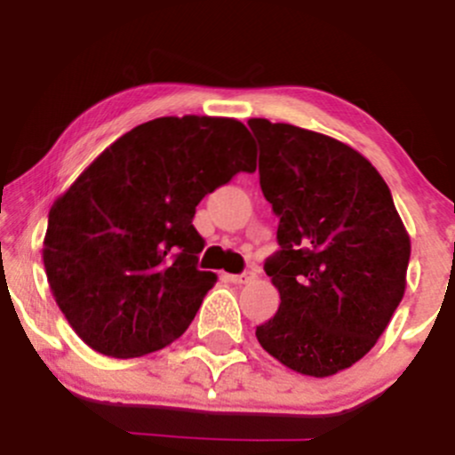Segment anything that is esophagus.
<instances>
[{"instance_id": "1", "label": "esophagus", "mask_w": 455, "mask_h": 455, "mask_svg": "<svg viewBox=\"0 0 455 455\" xmlns=\"http://www.w3.org/2000/svg\"><path fill=\"white\" fill-rule=\"evenodd\" d=\"M254 275L250 274V271H245V274H231V275H227V280L228 282H233V284H248L250 280H252Z\"/></svg>"}]
</instances>
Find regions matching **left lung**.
Instances as JSON below:
<instances>
[{"instance_id": "1", "label": "left lung", "mask_w": 455, "mask_h": 455, "mask_svg": "<svg viewBox=\"0 0 455 455\" xmlns=\"http://www.w3.org/2000/svg\"><path fill=\"white\" fill-rule=\"evenodd\" d=\"M248 126L260 145V190L280 218V250L265 263L280 307L257 338L293 372L331 377L389 325L411 237L385 180L351 145L260 117Z\"/></svg>"}]
</instances>
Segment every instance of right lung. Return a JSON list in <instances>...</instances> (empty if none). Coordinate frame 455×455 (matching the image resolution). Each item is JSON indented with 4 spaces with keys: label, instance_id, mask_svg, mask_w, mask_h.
<instances>
[{
    "label": "right lung",
    "instance_id": "1",
    "mask_svg": "<svg viewBox=\"0 0 455 455\" xmlns=\"http://www.w3.org/2000/svg\"><path fill=\"white\" fill-rule=\"evenodd\" d=\"M254 169L233 117H158L108 145L53 203L44 235L46 280L76 336L117 359L177 340L218 280L196 267V205Z\"/></svg>",
    "mask_w": 455,
    "mask_h": 455
}]
</instances>
